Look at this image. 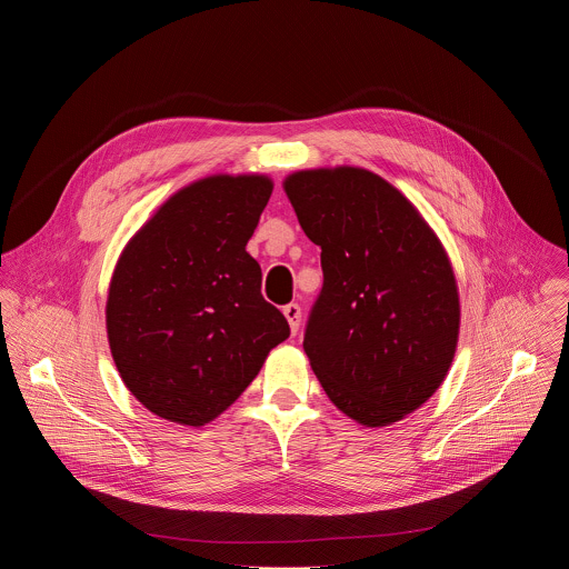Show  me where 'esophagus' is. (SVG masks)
Segmentation results:
<instances>
[{
	"instance_id": "1",
	"label": "esophagus",
	"mask_w": 569,
	"mask_h": 569,
	"mask_svg": "<svg viewBox=\"0 0 569 569\" xmlns=\"http://www.w3.org/2000/svg\"><path fill=\"white\" fill-rule=\"evenodd\" d=\"M283 315H286V319H288V323H290L292 336H297L299 323H301V308H299V303H288V306H283Z\"/></svg>"
}]
</instances>
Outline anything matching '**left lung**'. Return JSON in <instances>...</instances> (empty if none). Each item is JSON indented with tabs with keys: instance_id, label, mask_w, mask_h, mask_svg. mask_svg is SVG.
<instances>
[{
	"instance_id": "8db88e82",
	"label": "left lung",
	"mask_w": 569,
	"mask_h": 569,
	"mask_svg": "<svg viewBox=\"0 0 569 569\" xmlns=\"http://www.w3.org/2000/svg\"><path fill=\"white\" fill-rule=\"evenodd\" d=\"M306 236L321 248L323 286L303 351L336 408L391 426L441 387L459 342L452 263L419 209L360 167L283 180Z\"/></svg>"
}]
</instances>
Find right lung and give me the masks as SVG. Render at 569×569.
<instances>
[{"mask_svg": "<svg viewBox=\"0 0 569 569\" xmlns=\"http://www.w3.org/2000/svg\"><path fill=\"white\" fill-rule=\"evenodd\" d=\"M272 189L259 173L207 176L126 242L108 288V342L123 385L159 419L211 423L290 336L246 250Z\"/></svg>", "mask_w": 569, "mask_h": 569, "instance_id": "obj_1", "label": "right lung"}]
</instances>
